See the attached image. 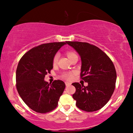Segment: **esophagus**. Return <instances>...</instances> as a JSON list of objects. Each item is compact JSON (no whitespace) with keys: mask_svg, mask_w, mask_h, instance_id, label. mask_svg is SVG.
Listing matches in <instances>:
<instances>
[{"mask_svg":"<svg viewBox=\"0 0 133 133\" xmlns=\"http://www.w3.org/2000/svg\"><path fill=\"white\" fill-rule=\"evenodd\" d=\"M65 85H66V87H68V86H70L71 85V83L68 82H65Z\"/></svg>","mask_w":133,"mask_h":133,"instance_id":"obj_1","label":"esophagus"}]
</instances>
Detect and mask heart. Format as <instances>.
Listing matches in <instances>:
<instances>
[{"label": "heart", "instance_id": "b5f03b06", "mask_svg": "<svg viewBox=\"0 0 133 133\" xmlns=\"http://www.w3.org/2000/svg\"><path fill=\"white\" fill-rule=\"evenodd\" d=\"M75 55H76L75 54L72 52H69L67 53V56H68L69 59ZM58 58H59V54H56L54 57L53 60H52V63L54 65H55L57 64L58 60ZM62 77L66 80H71L73 77V73L72 72L65 73L62 75Z\"/></svg>", "mask_w": 133, "mask_h": 133}]
</instances>
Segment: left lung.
Wrapping results in <instances>:
<instances>
[{
	"label": "left lung",
	"instance_id": "obj_1",
	"mask_svg": "<svg viewBox=\"0 0 133 133\" xmlns=\"http://www.w3.org/2000/svg\"><path fill=\"white\" fill-rule=\"evenodd\" d=\"M79 55L81 78L85 87L73 83L76 92L72 95L78 108L88 112L98 110L108 103L113 94L117 74L113 63L103 51L88 43L66 41Z\"/></svg>",
	"mask_w": 133,
	"mask_h": 133
}]
</instances>
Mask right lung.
Listing matches in <instances>:
<instances>
[{"label":"right lung","mask_w":133,"mask_h":133,"mask_svg":"<svg viewBox=\"0 0 133 133\" xmlns=\"http://www.w3.org/2000/svg\"><path fill=\"white\" fill-rule=\"evenodd\" d=\"M66 42L41 44L23 56L16 69V88L23 102L37 113H46L55 109L65 88L61 80L48 83L45 76L53 68L52 60Z\"/></svg>","instance_id":"right-lung-1"}]
</instances>
